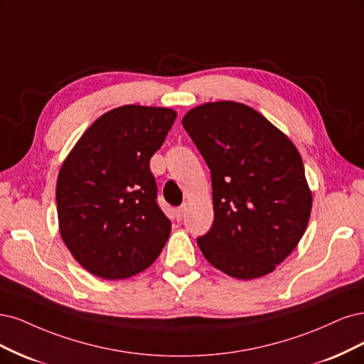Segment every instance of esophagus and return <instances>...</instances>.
I'll return each instance as SVG.
<instances>
[{"label":"esophagus","instance_id":"obj_1","mask_svg":"<svg viewBox=\"0 0 364 364\" xmlns=\"http://www.w3.org/2000/svg\"><path fill=\"white\" fill-rule=\"evenodd\" d=\"M184 213H186V208L184 207L175 208V218H177V220H181L184 218Z\"/></svg>","mask_w":364,"mask_h":364}]
</instances>
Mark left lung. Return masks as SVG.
Instances as JSON below:
<instances>
[{"label":"left lung","instance_id":"8db88e82","mask_svg":"<svg viewBox=\"0 0 364 364\" xmlns=\"http://www.w3.org/2000/svg\"><path fill=\"white\" fill-rule=\"evenodd\" d=\"M183 127L212 175L213 225L196 239L204 257L234 278L272 272L310 219L298 149L263 114L234 101L198 105Z\"/></svg>","mask_w":364,"mask_h":364}]
</instances>
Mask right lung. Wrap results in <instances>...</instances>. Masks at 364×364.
I'll list each match as a JSON object with an SVG mask.
<instances>
[{
    "instance_id": "add662e5",
    "label": "right lung",
    "mask_w": 364,
    "mask_h": 364,
    "mask_svg": "<svg viewBox=\"0 0 364 364\" xmlns=\"http://www.w3.org/2000/svg\"><path fill=\"white\" fill-rule=\"evenodd\" d=\"M175 118L165 107L122 105L93 122L66 157L55 189L58 225L92 275L133 277L165 246L171 220L157 204L149 160Z\"/></svg>"
}]
</instances>
